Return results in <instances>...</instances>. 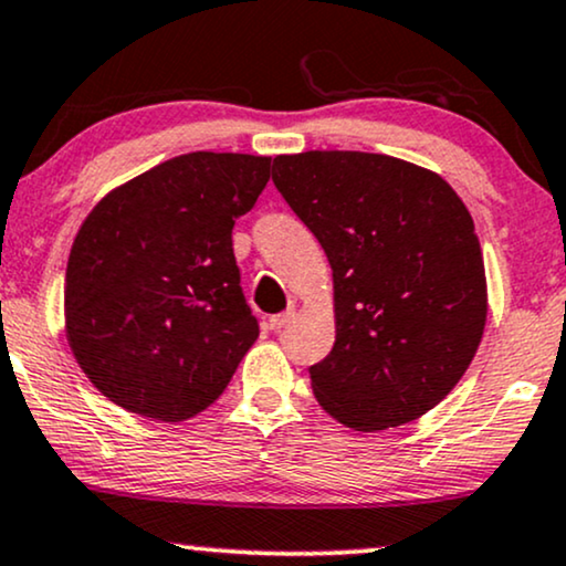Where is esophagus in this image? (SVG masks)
I'll return each instance as SVG.
<instances>
[{
    "label": "esophagus",
    "instance_id": "obj_1",
    "mask_svg": "<svg viewBox=\"0 0 566 566\" xmlns=\"http://www.w3.org/2000/svg\"><path fill=\"white\" fill-rule=\"evenodd\" d=\"M294 315H296L294 310H285V312H281V315H272L268 319V327H270V331H281V327H285L291 323V319H294Z\"/></svg>",
    "mask_w": 566,
    "mask_h": 566
}]
</instances>
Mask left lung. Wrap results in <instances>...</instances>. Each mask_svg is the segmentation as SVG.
Returning <instances> with one entry per match:
<instances>
[{
  "label": "left lung",
  "instance_id": "obj_1",
  "mask_svg": "<svg viewBox=\"0 0 566 566\" xmlns=\"http://www.w3.org/2000/svg\"><path fill=\"white\" fill-rule=\"evenodd\" d=\"M272 184L333 268L336 344L310 367L319 407L365 432L417 420L483 338V251L464 201L436 172L367 151L275 157Z\"/></svg>",
  "mask_w": 566,
  "mask_h": 566
}]
</instances>
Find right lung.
Returning a JSON list of instances; mask_svg holds the SVG:
<instances>
[{"instance_id": "obj_1", "label": "right lung", "mask_w": 566, "mask_h": 566, "mask_svg": "<svg viewBox=\"0 0 566 566\" xmlns=\"http://www.w3.org/2000/svg\"><path fill=\"white\" fill-rule=\"evenodd\" d=\"M268 180L270 157L191 151L91 209L65 272L67 340L117 407L180 422L226 390L260 336L233 226Z\"/></svg>"}]
</instances>
